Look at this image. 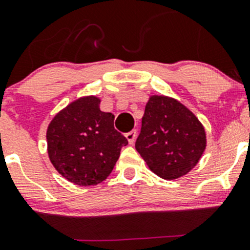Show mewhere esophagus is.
Wrapping results in <instances>:
<instances>
[{
    "instance_id": "esophagus-1",
    "label": "esophagus",
    "mask_w": 250,
    "mask_h": 250,
    "mask_svg": "<svg viewBox=\"0 0 250 250\" xmlns=\"http://www.w3.org/2000/svg\"><path fill=\"white\" fill-rule=\"evenodd\" d=\"M137 130H130L129 133H127V134H125V138H127V140H128V143L130 144V145H132V144H134V141H135V139H137Z\"/></svg>"
}]
</instances>
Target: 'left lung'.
<instances>
[{"mask_svg": "<svg viewBox=\"0 0 250 250\" xmlns=\"http://www.w3.org/2000/svg\"><path fill=\"white\" fill-rule=\"evenodd\" d=\"M202 123L178 100L152 95L145 106L135 148L151 170L166 180L185 175L206 148Z\"/></svg>", "mask_w": 250, "mask_h": 250, "instance_id": "8db88e82", "label": "left lung"}]
</instances>
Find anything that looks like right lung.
<instances>
[{
    "instance_id": "add662e5",
    "label": "right lung",
    "mask_w": 250,
    "mask_h": 250,
    "mask_svg": "<svg viewBox=\"0 0 250 250\" xmlns=\"http://www.w3.org/2000/svg\"><path fill=\"white\" fill-rule=\"evenodd\" d=\"M100 99L84 97L60 111L47 129L48 156L55 169L80 186L104 181L128 140L113 127L115 116L103 112Z\"/></svg>"
}]
</instances>
